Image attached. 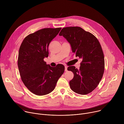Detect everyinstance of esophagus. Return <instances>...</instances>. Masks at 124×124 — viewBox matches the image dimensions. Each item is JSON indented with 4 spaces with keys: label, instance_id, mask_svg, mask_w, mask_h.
Here are the masks:
<instances>
[{
    "label": "esophagus",
    "instance_id": "34e87169",
    "mask_svg": "<svg viewBox=\"0 0 124 124\" xmlns=\"http://www.w3.org/2000/svg\"><path fill=\"white\" fill-rule=\"evenodd\" d=\"M67 67L66 66H65V71L67 72Z\"/></svg>",
    "mask_w": 124,
    "mask_h": 124
}]
</instances>
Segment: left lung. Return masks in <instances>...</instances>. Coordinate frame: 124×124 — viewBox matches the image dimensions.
<instances>
[{
  "label": "left lung",
  "mask_w": 124,
  "mask_h": 124,
  "mask_svg": "<svg viewBox=\"0 0 124 124\" xmlns=\"http://www.w3.org/2000/svg\"><path fill=\"white\" fill-rule=\"evenodd\" d=\"M70 43L72 51L82 59L78 70L69 66L67 70L74 73L69 82L74 92L86 95L92 92L101 79L104 70V58L98 39L89 32L78 26L64 27L59 33Z\"/></svg>",
  "instance_id": "left-lung-1"
}]
</instances>
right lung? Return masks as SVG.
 Wrapping results in <instances>:
<instances>
[{"label":"right lung","mask_w":124,"mask_h":124,"mask_svg":"<svg viewBox=\"0 0 124 124\" xmlns=\"http://www.w3.org/2000/svg\"><path fill=\"white\" fill-rule=\"evenodd\" d=\"M61 29L47 28L29 34L23 40L19 51L17 66L21 79L27 89L38 95H47L54 89L65 67H52L44 60L48 55V47Z\"/></svg>","instance_id":"add662e5"}]
</instances>
